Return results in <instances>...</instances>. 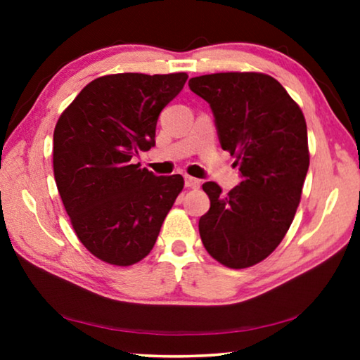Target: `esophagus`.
Listing matches in <instances>:
<instances>
[{
  "mask_svg": "<svg viewBox=\"0 0 360 360\" xmlns=\"http://www.w3.org/2000/svg\"><path fill=\"white\" fill-rule=\"evenodd\" d=\"M185 185L188 186V188L196 190V188H200V180H198V179H193V176L186 175V176H185Z\"/></svg>",
  "mask_w": 360,
  "mask_h": 360,
  "instance_id": "obj_1",
  "label": "esophagus"
}]
</instances>
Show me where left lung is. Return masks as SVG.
<instances>
[{"mask_svg": "<svg viewBox=\"0 0 360 360\" xmlns=\"http://www.w3.org/2000/svg\"><path fill=\"white\" fill-rule=\"evenodd\" d=\"M188 85L210 103L221 147L243 179L228 195L214 181L203 184L211 206L200 218L201 240L226 267H252L277 249L297 213L309 167L307 121L265 73H211Z\"/></svg>", "mask_w": 360, "mask_h": 360, "instance_id": "left-lung-1", "label": "left lung"}]
</instances>
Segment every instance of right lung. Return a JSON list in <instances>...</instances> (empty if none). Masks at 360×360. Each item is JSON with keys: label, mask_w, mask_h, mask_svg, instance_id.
Returning a JSON list of instances; mask_svg holds the SVG:
<instances>
[{"label": "right lung", "mask_w": 360, "mask_h": 360, "mask_svg": "<svg viewBox=\"0 0 360 360\" xmlns=\"http://www.w3.org/2000/svg\"><path fill=\"white\" fill-rule=\"evenodd\" d=\"M186 73H115L88 83L53 131V176L80 243L103 262L137 264L154 248L184 176L132 164L155 146L160 111Z\"/></svg>", "instance_id": "obj_1"}]
</instances>
